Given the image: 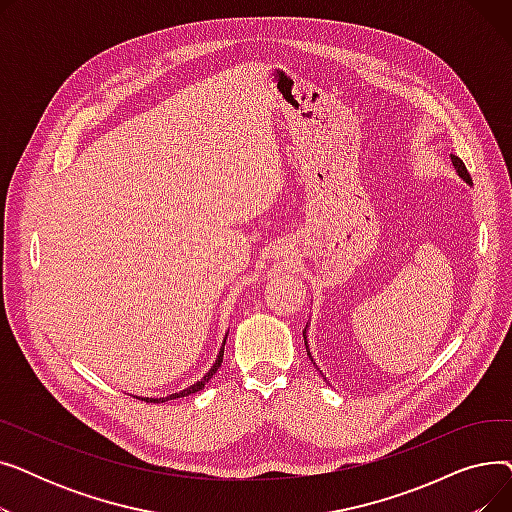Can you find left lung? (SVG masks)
Masks as SVG:
<instances>
[{
  "mask_svg": "<svg viewBox=\"0 0 512 512\" xmlns=\"http://www.w3.org/2000/svg\"><path fill=\"white\" fill-rule=\"evenodd\" d=\"M450 159H452V166H454V170H456V174H459L469 186L473 184L471 182V176H469V172H467V168H465V164L461 161V157H456V155H450ZM303 338H305V346H307V355H309V359L313 361V357H311V351H309V342H307V328H305V332H303ZM313 365H315V361H313ZM315 369H319L317 365H315Z\"/></svg>",
  "mask_w": 512,
  "mask_h": 512,
  "instance_id": "8db88e82",
  "label": "left lung"
}]
</instances>
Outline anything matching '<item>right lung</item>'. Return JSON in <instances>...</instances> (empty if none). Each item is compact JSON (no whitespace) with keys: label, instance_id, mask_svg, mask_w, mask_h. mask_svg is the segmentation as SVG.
<instances>
[{"label":"right lung","instance_id":"1","mask_svg":"<svg viewBox=\"0 0 512 512\" xmlns=\"http://www.w3.org/2000/svg\"><path fill=\"white\" fill-rule=\"evenodd\" d=\"M226 338H228V334L224 336V340H222V346H220V351H218V357H215V361H213V365H211V369L203 375V378L199 380V382H195L193 386H188V388H184V390H180V392H174V394H168V396H159V398H149V396H139L141 400H145V402H168V400H174V398H182V396H188V394H195V392H199V390H203L205 388V384L213 378L215 375V371L220 369V365H222V359H224V344H226Z\"/></svg>","mask_w":512,"mask_h":512}]
</instances>
